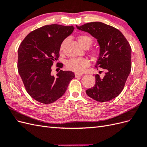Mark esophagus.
<instances>
[{"mask_svg":"<svg viewBox=\"0 0 147 147\" xmlns=\"http://www.w3.org/2000/svg\"><path fill=\"white\" fill-rule=\"evenodd\" d=\"M82 75H83V74H78V73H75V77H82Z\"/></svg>","mask_w":147,"mask_h":147,"instance_id":"esophagus-1","label":"esophagus"}]
</instances>
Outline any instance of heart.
I'll return each instance as SVG.
<instances>
[{
  "instance_id": "b5f03b06",
  "label": "heart",
  "mask_w": 147,
  "mask_h": 147,
  "mask_svg": "<svg viewBox=\"0 0 147 147\" xmlns=\"http://www.w3.org/2000/svg\"><path fill=\"white\" fill-rule=\"evenodd\" d=\"M77 40L82 47L88 48L91 46L93 43V39L91 37L86 35H80L77 37ZM67 40L61 43L60 45V51H63L64 49ZM91 58L96 60L99 57V51L97 49H92L90 53ZM90 65V62L84 57H72L69 59L66 63V67L69 70L77 73H82L87 67Z\"/></svg>"
}]
</instances>
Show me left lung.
I'll list each match as a JSON object with an SVG mask.
<instances>
[{"mask_svg":"<svg viewBox=\"0 0 147 147\" xmlns=\"http://www.w3.org/2000/svg\"><path fill=\"white\" fill-rule=\"evenodd\" d=\"M76 27L97 38L100 55L96 67L104 69L105 75H95L96 83L86 91L91 98L100 102L117 97L123 90L131 70V47L120 31L100 22H92Z\"/></svg>","mask_w":147,"mask_h":147,"instance_id":"left-lung-1","label":"left lung"}]
</instances>
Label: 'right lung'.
<instances>
[{"label":"right lung","mask_w":147,"mask_h":147,"mask_svg":"<svg viewBox=\"0 0 147 147\" xmlns=\"http://www.w3.org/2000/svg\"><path fill=\"white\" fill-rule=\"evenodd\" d=\"M74 30V26H43L26 35L18 48V72L26 91L40 103L50 104L59 99L75 77L74 72L62 70L56 77L51 74L61 43ZM62 65L56 64L60 68Z\"/></svg>","instance_id":"add662e5"}]
</instances>
